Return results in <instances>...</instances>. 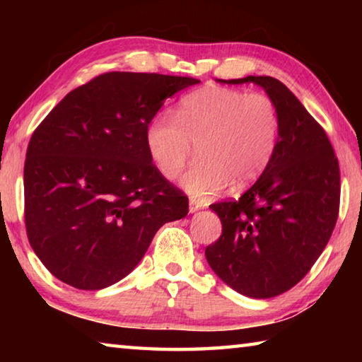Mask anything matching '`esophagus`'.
<instances>
[{"instance_id":"obj_1","label":"esophagus","mask_w":362,"mask_h":362,"mask_svg":"<svg viewBox=\"0 0 362 362\" xmlns=\"http://www.w3.org/2000/svg\"><path fill=\"white\" fill-rule=\"evenodd\" d=\"M201 209V204L198 203V201L196 199H189V203H188V211H189V214H193V212H196V211H199Z\"/></svg>"}]
</instances>
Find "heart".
<instances>
[{
    "mask_svg": "<svg viewBox=\"0 0 362 362\" xmlns=\"http://www.w3.org/2000/svg\"><path fill=\"white\" fill-rule=\"evenodd\" d=\"M281 118L268 95L226 88H204L182 99L177 119L168 113L145 129V148L166 179L182 173L198 146L199 163L180 179L198 199L217 196L233 183L255 182L276 151Z\"/></svg>",
    "mask_w": 362,
    "mask_h": 362,
    "instance_id": "b5f03b06",
    "label": "heart"
}]
</instances>
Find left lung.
Returning <instances> with one entry per match:
<instances>
[{"instance_id":"left-lung-1","label":"left lung","mask_w":362,"mask_h":362,"mask_svg":"<svg viewBox=\"0 0 362 362\" xmlns=\"http://www.w3.org/2000/svg\"><path fill=\"white\" fill-rule=\"evenodd\" d=\"M218 83L260 86L276 103L281 131L254 185L240 199L209 206L222 222V236L206 247V260L231 289L272 298L296 286L329 243L339 216V161L322 127L279 79Z\"/></svg>"}]
</instances>
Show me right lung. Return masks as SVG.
<instances>
[{"mask_svg": "<svg viewBox=\"0 0 362 362\" xmlns=\"http://www.w3.org/2000/svg\"><path fill=\"white\" fill-rule=\"evenodd\" d=\"M194 78L112 71L66 94L30 139V246L62 283L99 291L127 276L188 198L153 166L145 129Z\"/></svg>", "mask_w": 362, "mask_h": 362, "instance_id": "add662e5", "label": "right lung"}]
</instances>
